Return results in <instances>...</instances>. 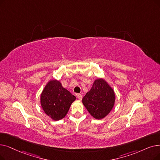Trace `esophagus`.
<instances>
[{
  "label": "esophagus",
  "instance_id": "34e87169",
  "mask_svg": "<svg viewBox=\"0 0 160 160\" xmlns=\"http://www.w3.org/2000/svg\"><path fill=\"white\" fill-rule=\"evenodd\" d=\"M77 98L79 99V100H82V94H78L77 95Z\"/></svg>",
  "mask_w": 160,
  "mask_h": 160
}]
</instances>
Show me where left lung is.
I'll return each instance as SVG.
<instances>
[{"label":"left lung","mask_w":160,"mask_h":160,"mask_svg":"<svg viewBox=\"0 0 160 160\" xmlns=\"http://www.w3.org/2000/svg\"><path fill=\"white\" fill-rule=\"evenodd\" d=\"M115 94L103 79L96 80L90 91L83 97L82 102L89 114L96 119L105 118L114 107Z\"/></svg>","instance_id":"left-lung-1"}]
</instances>
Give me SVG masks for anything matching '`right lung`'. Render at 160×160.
I'll list each match as a JSON object with an SVG mask.
<instances>
[{
	"label": "right lung",
	"instance_id": "1",
	"mask_svg": "<svg viewBox=\"0 0 160 160\" xmlns=\"http://www.w3.org/2000/svg\"><path fill=\"white\" fill-rule=\"evenodd\" d=\"M75 99V96L56 80L48 83L40 96L41 105L44 112L55 121L63 118Z\"/></svg>",
	"mask_w": 160,
	"mask_h": 160
}]
</instances>
